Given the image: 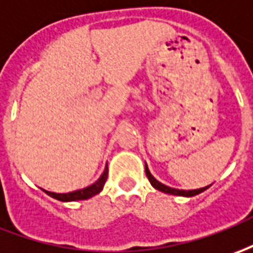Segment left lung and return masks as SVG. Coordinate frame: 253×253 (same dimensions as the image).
Wrapping results in <instances>:
<instances>
[{"label": "left lung", "mask_w": 253, "mask_h": 253, "mask_svg": "<svg viewBox=\"0 0 253 253\" xmlns=\"http://www.w3.org/2000/svg\"><path fill=\"white\" fill-rule=\"evenodd\" d=\"M145 173H147V177H148L149 183L152 184V187H155L156 190H159V191L166 192V194H171V195H183V197H194V195H198L202 191H205L206 188L209 187H204V188H198V190H188V191H185V190H177V188H170L168 185L162 184V183H159L158 180H156L155 177L152 176L151 173H149L148 168H147V165H145Z\"/></svg>", "instance_id": "8db88e82"}]
</instances>
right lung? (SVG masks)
<instances>
[{"label":"right lung","mask_w":253,"mask_h":253,"mask_svg":"<svg viewBox=\"0 0 253 253\" xmlns=\"http://www.w3.org/2000/svg\"><path fill=\"white\" fill-rule=\"evenodd\" d=\"M108 178V166L105 168L102 176L98 178L97 181L94 183L90 187L87 188H83V190H77V191L68 192V194H55V192L45 191L52 198L58 199V201H63V202H68V201H82V199H88L94 195H97L98 192H101V190L104 188L105 181Z\"/></svg>","instance_id":"add662e5"}]
</instances>
